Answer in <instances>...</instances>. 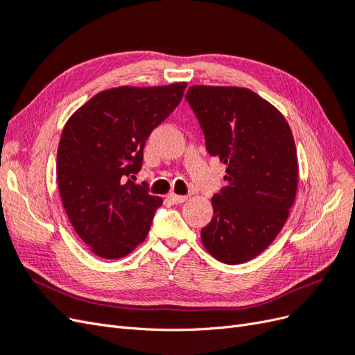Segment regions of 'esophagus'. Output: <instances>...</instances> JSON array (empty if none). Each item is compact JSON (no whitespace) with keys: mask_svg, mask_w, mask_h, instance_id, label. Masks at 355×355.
<instances>
[{"mask_svg":"<svg viewBox=\"0 0 355 355\" xmlns=\"http://www.w3.org/2000/svg\"><path fill=\"white\" fill-rule=\"evenodd\" d=\"M167 198L171 204H182L188 200L187 196H176V194H170Z\"/></svg>","mask_w":355,"mask_h":355,"instance_id":"esophagus-1","label":"esophagus"}]
</instances>
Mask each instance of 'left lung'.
Masks as SVG:
<instances>
[{"instance_id":"left-lung-1","label":"left lung","mask_w":355,"mask_h":355,"mask_svg":"<svg viewBox=\"0 0 355 355\" xmlns=\"http://www.w3.org/2000/svg\"><path fill=\"white\" fill-rule=\"evenodd\" d=\"M185 99L207 153L227 164V187L211 198L213 219L201 230L202 244L223 263H244L274 241L293 206L297 158L292 130L249 89L192 85Z\"/></svg>"}]
</instances>
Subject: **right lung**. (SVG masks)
<instances>
[{
    "mask_svg": "<svg viewBox=\"0 0 355 355\" xmlns=\"http://www.w3.org/2000/svg\"><path fill=\"white\" fill-rule=\"evenodd\" d=\"M187 83L101 92L75 112L58 148V184L63 207L94 254L118 259L148 235L159 197L142 168L146 139L180 103Z\"/></svg>",
    "mask_w": 355,
    "mask_h": 355,
    "instance_id": "obj_1",
    "label": "right lung"
}]
</instances>
